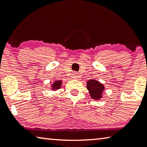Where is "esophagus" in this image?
<instances>
[{"instance_id": "esophagus-1", "label": "esophagus", "mask_w": 147, "mask_h": 147, "mask_svg": "<svg viewBox=\"0 0 147 147\" xmlns=\"http://www.w3.org/2000/svg\"><path fill=\"white\" fill-rule=\"evenodd\" d=\"M73 78H74V79H76L78 78V74L76 73H74L73 74Z\"/></svg>"}]
</instances>
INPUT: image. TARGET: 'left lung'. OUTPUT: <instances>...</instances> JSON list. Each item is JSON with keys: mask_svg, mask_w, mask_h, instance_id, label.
Masks as SVG:
<instances>
[{"mask_svg": "<svg viewBox=\"0 0 147 147\" xmlns=\"http://www.w3.org/2000/svg\"><path fill=\"white\" fill-rule=\"evenodd\" d=\"M86 88L90 96L94 100H100L102 98L105 85L96 79H90L86 82Z\"/></svg>", "mask_w": 147, "mask_h": 147, "instance_id": "left-lung-1", "label": "left lung"}]
</instances>
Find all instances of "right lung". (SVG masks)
I'll return each instance as SVG.
<instances>
[{
	"label": "right lung",
	"instance_id": "obj_1",
	"mask_svg": "<svg viewBox=\"0 0 147 147\" xmlns=\"http://www.w3.org/2000/svg\"><path fill=\"white\" fill-rule=\"evenodd\" d=\"M63 82L61 80H55L53 83L51 84V88L53 90H57L61 88V85Z\"/></svg>",
	"mask_w": 147,
	"mask_h": 147
}]
</instances>
